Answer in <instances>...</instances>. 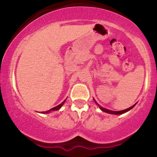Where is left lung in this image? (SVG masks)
Returning a JSON list of instances; mask_svg holds the SVG:
<instances>
[{"mask_svg": "<svg viewBox=\"0 0 157 157\" xmlns=\"http://www.w3.org/2000/svg\"><path fill=\"white\" fill-rule=\"evenodd\" d=\"M94 101H95V100H94ZM95 102H96V103L97 104V105H99V107H100V109H101L102 111H105V112H106V113H112V114H122V113H125V112H127L128 111H129V110H131V109H132L133 107H134V106L135 105H136V104H135V105H132V106H131V107L128 108V109H125V110H122V111H111V110H108V109H104V108L101 107V106H100V105H99V104L97 103V102L96 101H95Z\"/></svg>", "mask_w": 157, "mask_h": 157, "instance_id": "left-lung-1", "label": "left lung"}]
</instances>
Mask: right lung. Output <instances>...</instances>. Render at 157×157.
Returning a JSON list of instances; mask_svg holds the SVG:
<instances>
[{"label":"right lung","instance_id":"right-lung-1","mask_svg":"<svg viewBox=\"0 0 157 157\" xmlns=\"http://www.w3.org/2000/svg\"><path fill=\"white\" fill-rule=\"evenodd\" d=\"M65 101H66V100H64V101L62 103H61V104H60V105H58L55 106V107L52 108V109H50V110H48V111H43L42 113H48V112H51L52 111H57V110L60 109V108H61V106H62L63 105V104H64V102H65Z\"/></svg>","mask_w":157,"mask_h":157}]
</instances>
